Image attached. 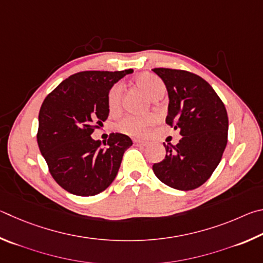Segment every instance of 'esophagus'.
<instances>
[{
    "label": "esophagus",
    "instance_id": "1",
    "mask_svg": "<svg viewBox=\"0 0 263 263\" xmlns=\"http://www.w3.org/2000/svg\"><path fill=\"white\" fill-rule=\"evenodd\" d=\"M133 141H134V143H135L136 145H141V146H143V145H145V144H146L144 141H141V140H137V139H134Z\"/></svg>",
    "mask_w": 263,
    "mask_h": 263
}]
</instances>
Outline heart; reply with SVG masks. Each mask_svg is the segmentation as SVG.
Listing matches in <instances>:
<instances>
[{"label": "heart", "instance_id": "heart-1", "mask_svg": "<svg viewBox=\"0 0 263 263\" xmlns=\"http://www.w3.org/2000/svg\"><path fill=\"white\" fill-rule=\"evenodd\" d=\"M137 85L148 95L151 99L162 98L165 93V85L158 77L150 73H143L136 80ZM123 86L121 83H115L107 93V105L110 113H118L121 109ZM157 122L155 114L127 115L117 123L119 132L129 136H143L148 129Z\"/></svg>", "mask_w": 263, "mask_h": 263}]
</instances>
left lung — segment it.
Returning a JSON list of instances; mask_svg holds the SVG:
<instances>
[{"label": "left lung", "mask_w": 263, "mask_h": 263, "mask_svg": "<svg viewBox=\"0 0 263 263\" xmlns=\"http://www.w3.org/2000/svg\"><path fill=\"white\" fill-rule=\"evenodd\" d=\"M168 93L166 123L180 130L177 145L165 144L166 156L153 170L160 181L192 191L208 180L228 143L227 108L208 82L195 73L155 68Z\"/></svg>", "instance_id": "left-lung-1"}]
</instances>
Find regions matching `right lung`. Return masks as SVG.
<instances>
[{
    "instance_id": "obj_1",
    "label": "right lung",
    "mask_w": 263,
    "mask_h": 263,
    "mask_svg": "<svg viewBox=\"0 0 263 263\" xmlns=\"http://www.w3.org/2000/svg\"><path fill=\"white\" fill-rule=\"evenodd\" d=\"M133 69L81 71L60 83L46 97L39 112L36 141L54 180L78 196L105 191L117 177L130 137L112 133L107 144L91 134L108 118L110 86Z\"/></svg>"
}]
</instances>
